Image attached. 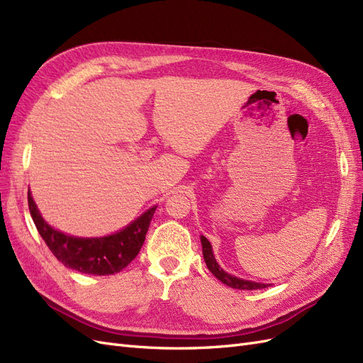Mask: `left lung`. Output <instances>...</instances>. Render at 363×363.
Returning a JSON list of instances; mask_svg holds the SVG:
<instances>
[{"mask_svg":"<svg viewBox=\"0 0 363 363\" xmlns=\"http://www.w3.org/2000/svg\"><path fill=\"white\" fill-rule=\"evenodd\" d=\"M201 245H203V256H204V262L213 276L219 280L223 281L227 286L233 288V289H244V291H255V289H263V288H268L269 284L267 283H257V281H251V280H244V279H239L232 276V274L225 272L221 267L218 265V262L213 256V250L212 245L208 240L201 236Z\"/></svg>","mask_w":363,"mask_h":363,"instance_id":"1","label":"left lung"}]
</instances>
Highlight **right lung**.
<instances>
[{"label": "right lung", "instance_id": "add662e5", "mask_svg": "<svg viewBox=\"0 0 363 363\" xmlns=\"http://www.w3.org/2000/svg\"><path fill=\"white\" fill-rule=\"evenodd\" d=\"M156 207L136 218L119 232L101 238H79L59 232L42 218L28 191V208L39 235L65 267L91 276H111L123 271L140 251Z\"/></svg>", "mask_w": 363, "mask_h": 363}]
</instances>
